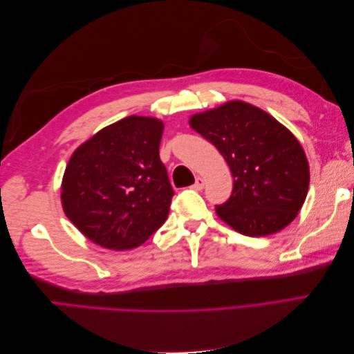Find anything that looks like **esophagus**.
Masks as SVG:
<instances>
[{
    "label": "esophagus",
    "instance_id": "esophagus-1",
    "mask_svg": "<svg viewBox=\"0 0 354 354\" xmlns=\"http://www.w3.org/2000/svg\"><path fill=\"white\" fill-rule=\"evenodd\" d=\"M203 186H205V178L198 177V178H196V181H195V185L192 186V187H194L195 190H202V189H203Z\"/></svg>",
    "mask_w": 354,
    "mask_h": 354
}]
</instances>
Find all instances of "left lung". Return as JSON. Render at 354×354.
<instances>
[{
    "label": "left lung",
    "instance_id": "left-lung-1",
    "mask_svg": "<svg viewBox=\"0 0 354 354\" xmlns=\"http://www.w3.org/2000/svg\"><path fill=\"white\" fill-rule=\"evenodd\" d=\"M190 127L218 149L232 171V195L216 205L223 221L246 236H267L297 217L310 173L303 147L291 131L239 100L194 115Z\"/></svg>",
    "mask_w": 354,
    "mask_h": 354
}]
</instances>
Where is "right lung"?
<instances>
[{
	"label": "right lung",
	"instance_id": "add662e5",
	"mask_svg": "<svg viewBox=\"0 0 354 354\" xmlns=\"http://www.w3.org/2000/svg\"><path fill=\"white\" fill-rule=\"evenodd\" d=\"M162 130L155 118L127 116L71 156L62 181L63 211L94 243L131 250L165 223L174 190L159 158Z\"/></svg>",
	"mask_w": 354,
	"mask_h": 354
}]
</instances>
